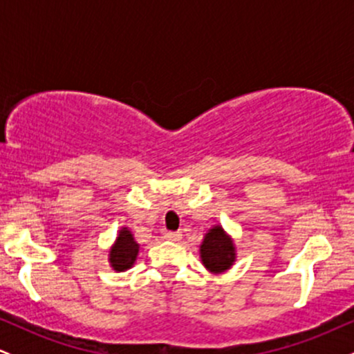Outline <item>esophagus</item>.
Returning <instances> with one entry per match:
<instances>
[{"label": "esophagus", "mask_w": 354, "mask_h": 354, "mask_svg": "<svg viewBox=\"0 0 354 354\" xmlns=\"http://www.w3.org/2000/svg\"><path fill=\"white\" fill-rule=\"evenodd\" d=\"M180 236H181L180 233H173V231H166V233H165V238L169 239V241H178Z\"/></svg>", "instance_id": "obj_1"}]
</instances>
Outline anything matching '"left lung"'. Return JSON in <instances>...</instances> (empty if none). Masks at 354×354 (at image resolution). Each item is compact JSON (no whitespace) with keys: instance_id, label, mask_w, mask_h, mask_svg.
Instances as JSON below:
<instances>
[{"instance_id":"8db88e82","label":"left lung","mask_w":354,"mask_h":354,"mask_svg":"<svg viewBox=\"0 0 354 354\" xmlns=\"http://www.w3.org/2000/svg\"><path fill=\"white\" fill-rule=\"evenodd\" d=\"M201 261L211 273H223L234 263V245L221 226H214L206 233L200 246Z\"/></svg>"}]
</instances>
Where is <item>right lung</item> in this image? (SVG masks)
Listing matches in <instances>:
<instances>
[{
    "label": "right lung",
    "instance_id": "obj_1",
    "mask_svg": "<svg viewBox=\"0 0 354 354\" xmlns=\"http://www.w3.org/2000/svg\"><path fill=\"white\" fill-rule=\"evenodd\" d=\"M138 251H140V245L135 241L131 231L128 228L121 230L116 238V243L113 245L111 251H109V263H111L113 270H129V268L135 265Z\"/></svg>",
    "mask_w": 354,
    "mask_h": 354
}]
</instances>
